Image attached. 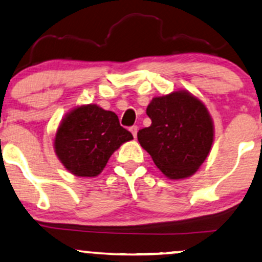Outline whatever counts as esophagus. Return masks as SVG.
Returning <instances> with one entry per match:
<instances>
[{
	"instance_id": "esophagus-1",
	"label": "esophagus",
	"mask_w": 262,
	"mask_h": 262,
	"mask_svg": "<svg viewBox=\"0 0 262 262\" xmlns=\"http://www.w3.org/2000/svg\"><path fill=\"white\" fill-rule=\"evenodd\" d=\"M129 130H130V133L133 134L134 138H137V133H138V127L137 125H133V127L129 128Z\"/></svg>"
}]
</instances>
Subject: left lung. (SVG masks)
I'll return each mask as SVG.
<instances>
[{
    "label": "left lung",
    "instance_id": "8db88e82",
    "mask_svg": "<svg viewBox=\"0 0 262 262\" xmlns=\"http://www.w3.org/2000/svg\"><path fill=\"white\" fill-rule=\"evenodd\" d=\"M151 125L138 132L141 147L169 179L193 176L209 156L213 122L206 106L187 90L154 97L146 108Z\"/></svg>",
    "mask_w": 262,
    "mask_h": 262
}]
</instances>
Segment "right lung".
Wrapping results in <instances>:
<instances>
[{
  "label": "right lung",
  "instance_id": "obj_1",
  "mask_svg": "<svg viewBox=\"0 0 262 262\" xmlns=\"http://www.w3.org/2000/svg\"><path fill=\"white\" fill-rule=\"evenodd\" d=\"M132 139L133 135L121 127L115 112L97 105H83L64 116L53 145L69 172L78 177H96L112 154Z\"/></svg>",
  "mask_w": 262,
  "mask_h": 262
}]
</instances>
